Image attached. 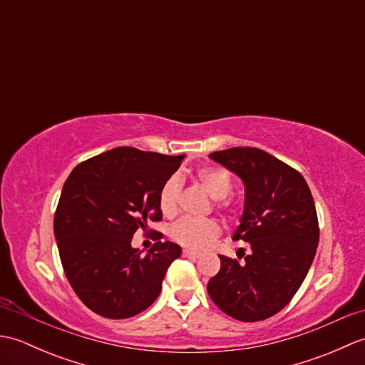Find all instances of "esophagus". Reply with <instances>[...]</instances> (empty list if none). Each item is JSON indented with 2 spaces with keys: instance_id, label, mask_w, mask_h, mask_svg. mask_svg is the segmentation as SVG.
<instances>
[{
  "instance_id": "1",
  "label": "esophagus",
  "mask_w": 365,
  "mask_h": 365,
  "mask_svg": "<svg viewBox=\"0 0 365 365\" xmlns=\"http://www.w3.org/2000/svg\"><path fill=\"white\" fill-rule=\"evenodd\" d=\"M183 257H188V259H197V257H199V254H197V252H195V251H191V250H185V251H183Z\"/></svg>"
}]
</instances>
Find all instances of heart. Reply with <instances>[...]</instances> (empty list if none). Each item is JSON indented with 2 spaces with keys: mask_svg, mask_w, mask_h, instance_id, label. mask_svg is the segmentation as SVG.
<instances>
[{
  "mask_svg": "<svg viewBox=\"0 0 365 365\" xmlns=\"http://www.w3.org/2000/svg\"><path fill=\"white\" fill-rule=\"evenodd\" d=\"M195 177L207 195L216 199V205L222 207L224 204L221 202V199L226 197L232 190V177L227 170L204 166L196 169ZM178 195H180V178L177 175L169 177L161 185L158 192V205L163 215L173 216L177 212ZM220 224L213 220L183 218L170 226L169 235L183 246L192 247V250H204L220 235Z\"/></svg>",
  "mask_w": 365,
  "mask_h": 365,
  "instance_id": "1",
  "label": "heart"
}]
</instances>
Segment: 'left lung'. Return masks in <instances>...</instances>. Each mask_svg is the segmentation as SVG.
<instances>
[{
    "label": "left lung",
    "mask_w": 365,
    "mask_h": 365,
    "mask_svg": "<svg viewBox=\"0 0 365 365\" xmlns=\"http://www.w3.org/2000/svg\"><path fill=\"white\" fill-rule=\"evenodd\" d=\"M245 183V210L234 240L251 245L243 263L221 259L207 292L224 314L240 322L269 319L298 292L319 246L314 197L297 169L255 147L208 155Z\"/></svg>",
    "instance_id": "left-lung-1"
}]
</instances>
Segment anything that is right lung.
<instances>
[{
    "label": "right lung",
    "mask_w": 365,
    "mask_h": 365,
    "mask_svg": "<svg viewBox=\"0 0 365 365\" xmlns=\"http://www.w3.org/2000/svg\"><path fill=\"white\" fill-rule=\"evenodd\" d=\"M183 158L115 147L80 163L67 177L54 213V237L68 282L92 312L128 319L158 298L182 247L157 242L143 255L131 247V238L147 232L149 221H161L160 188Z\"/></svg>",
    "instance_id": "right-lung-1"
}]
</instances>
